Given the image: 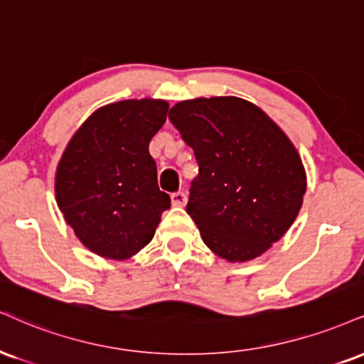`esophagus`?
<instances>
[{
  "mask_svg": "<svg viewBox=\"0 0 364 364\" xmlns=\"http://www.w3.org/2000/svg\"><path fill=\"white\" fill-rule=\"evenodd\" d=\"M171 203L173 207H185L186 205V195L183 191H178V193L171 195Z\"/></svg>",
  "mask_w": 364,
  "mask_h": 364,
  "instance_id": "esophagus-1",
  "label": "esophagus"
}]
</instances>
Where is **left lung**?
<instances>
[{"mask_svg":"<svg viewBox=\"0 0 364 364\" xmlns=\"http://www.w3.org/2000/svg\"><path fill=\"white\" fill-rule=\"evenodd\" d=\"M169 120L198 161L186 212L207 247L229 262L268 251L295 222L307 191L288 135L237 96L179 102Z\"/></svg>","mask_w":364,"mask_h":364,"instance_id":"left-lung-1","label":"left lung"}]
</instances>
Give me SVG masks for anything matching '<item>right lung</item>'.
Here are the masks:
<instances>
[{
	"instance_id": "1",
	"label": "right lung",
	"mask_w": 364,
	"mask_h": 364,
	"mask_svg": "<svg viewBox=\"0 0 364 364\" xmlns=\"http://www.w3.org/2000/svg\"><path fill=\"white\" fill-rule=\"evenodd\" d=\"M168 108L154 98L105 105L65 146L55 169V201L91 252L117 261L135 256L171 207L149 154Z\"/></svg>"
}]
</instances>
